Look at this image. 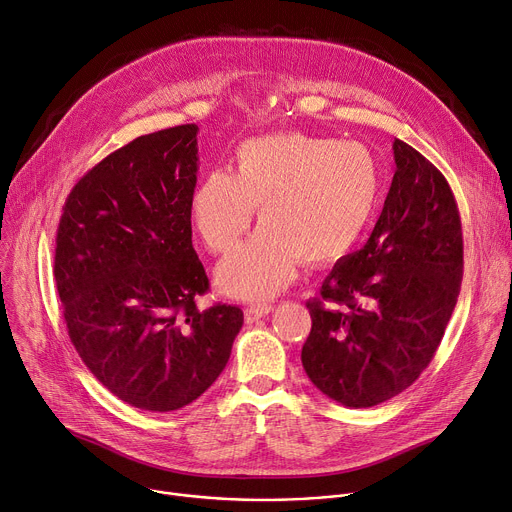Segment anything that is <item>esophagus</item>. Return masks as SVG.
Returning a JSON list of instances; mask_svg holds the SVG:
<instances>
[{"label": "esophagus", "mask_w": 512, "mask_h": 512, "mask_svg": "<svg viewBox=\"0 0 512 512\" xmlns=\"http://www.w3.org/2000/svg\"><path fill=\"white\" fill-rule=\"evenodd\" d=\"M271 310H273L271 304H255V306L245 308V318H247V322H255V320L267 316Z\"/></svg>", "instance_id": "obj_1"}]
</instances>
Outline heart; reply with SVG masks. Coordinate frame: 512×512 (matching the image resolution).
<instances>
[{"instance_id": "1", "label": "heart", "mask_w": 512, "mask_h": 512, "mask_svg": "<svg viewBox=\"0 0 512 512\" xmlns=\"http://www.w3.org/2000/svg\"><path fill=\"white\" fill-rule=\"evenodd\" d=\"M382 188L365 145L275 132L241 143L235 169L208 171L190 198V220L214 255L235 249L259 210L257 235L218 267L226 294L267 300L284 290L298 261L324 267L345 259L374 216Z\"/></svg>"}]
</instances>
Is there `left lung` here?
<instances>
[{"label":"left lung","mask_w":512,"mask_h":512,"mask_svg":"<svg viewBox=\"0 0 512 512\" xmlns=\"http://www.w3.org/2000/svg\"><path fill=\"white\" fill-rule=\"evenodd\" d=\"M384 210L363 249L306 304L302 365L329 398L367 408L412 386L435 357L463 277L459 210L443 173L400 138Z\"/></svg>","instance_id":"obj_1"}]
</instances>
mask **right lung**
I'll return each instance as SVG.
<instances>
[{"instance_id": "1", "label": "right lung", "mask_w": 512, "mask_h": 512, "mask_svg": "<svg viewBox=\"0 0 512 512\" xmlns=\"http://www.w3.org/2000/svg\"><path fill=\"white\" fill-rule=\"evenodd\" d=\"M198 126L134 138L91 167L63 206L55 282L69 339L114 396L169 412L202 396L243 327L210 290L192 245Z\"/></svg>"}]
</instances>
